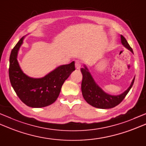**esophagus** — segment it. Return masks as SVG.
<instances>
[{"instance_id": "1", "label": "esophagus", "mask_w": 146, "mask_h": 146, "mask_svg": "<svg viewBox=\"0 0 146 146\" xmlns=\"http://www.w3.org/2000/svg\"><path fill=\"white\" fill-rule=\"evenodd\" d=\"M81 66H82V62L78 61V60H76L75 61V68L77 70H80L81 68Z\"/></svg>"}]
</instances>
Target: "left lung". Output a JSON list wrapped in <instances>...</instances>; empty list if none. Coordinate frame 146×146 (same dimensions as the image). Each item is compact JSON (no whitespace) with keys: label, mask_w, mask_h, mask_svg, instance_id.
Instances as JSON below:
<instances>
[{"label":"left lung","mask_w":146,"mask_h":146,"mask_svg":"<svg viewBox=\"0 0 146 146\" xmlns=\"http://www.w3.org/2000/svg\"><path fill=\"white\" fill-rule=\"evenodd\" d=\"M121 42L124 47L133 52V50L128 44L127 40L121 35ZM83 75L82 82V92L84 99L88 104L92 106L101 109H110L118 105L124 99L133 84L135 78L131 83L130 87L123 93L118 96H112L106 93L101 87L98 86L90 75L88 68L84 65V68H81Z\"/></svg>","instance_id":"1"}]
</instances>
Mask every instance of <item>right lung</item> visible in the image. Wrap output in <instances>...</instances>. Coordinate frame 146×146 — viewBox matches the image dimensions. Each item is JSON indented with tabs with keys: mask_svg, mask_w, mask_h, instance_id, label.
<instances>
[{
	"mask_svg": "<svg viewBox=\"0 0 146 146\" xmlns=\"http://www.w3.org/2000/svg\"><path fill=\"white\" fill-rule=\"evenodd\" d=\"M24 37L19 40L11 52L9 76L11 85L21 101L28 106H47L56 101L62 84L75 70V62L60 66L42 78H31L23 72L17 59Z\"/></svg>",
	"mask_w": 146,
	"mask_h": 146,
	"instance_id": "right-lung-1",
	"label": "right lung"
}]
</instances>
